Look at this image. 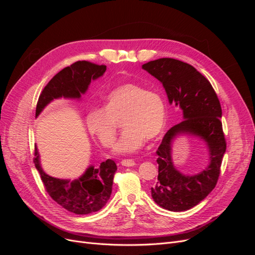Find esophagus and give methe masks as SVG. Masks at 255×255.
Returning a JSON list of instances; mask_svg holds the SVG:
<instances>
[{
  "instance_id": "obj_1",
  "label": "esophagus",
  "mask_w": 255,
  "mask_h": 255,
  "mask_svg": "<svg viewBox=\"0 0 255 255\" xmlns=\"http://www.w3.org/2000/svg\"><path fill=\"white\" fill-rule=\"evenodd\" d=\"M121 165L126 166V167H132L135 165L134 159H129V158H125L121 160Z\"/></svg>"
}]
</instances>
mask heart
<instances>
[{"label": "heart", "mask_w": 255, "mask_h": 255, "mask_svg": "<svg viewBox=\"0 0 255 255\" xmlns=\"http://www.w3.org/2000/svg\"><path fill=\"white\" fill-rule=\"evenodd\" d=\"M121 118L125 130L116 145V152H136L146 138L154 139L163 132L166 123L164 99L139 84H122L106 96L103 110L91 111L87 115V127L105 148H112L117 138L116 121Z\"/></svg>", "instance_id": "b5f03b06"}]
</instances>
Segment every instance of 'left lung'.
<instances>
[{"instance_id": "left-lung-1", "label": "left lung", "mask_w": 255, "mask_h": 255, "mask_svg": "<svg viewBox=\"0 0 255 255\" xmlns=\"http://www.w3.org/2000/svg\"><path fill=\"white\" fill-rule=\"evenodd\" d=\"M142 69L163 84L169 103L180 106L184 117L165 134L156 151L158 176L151 187L152 198L165 210L187 211L206 198L219 179L227 149L219 99L205 76L184 61L159 58L142 65ZM181 133L200 136L210 150V165L198 175H182L173 166L171 142Z\"/></svg>"}]
</instances>
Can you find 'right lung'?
<instances>
[{
    "label": "right lung",
    "instance_id": "add662e5",
    "mask_svg": "<svg viewBox=\"0 0 255 255\" xmlns=\"http://www.w3.org/2000/svg\"><path fill=\"white\" fill-rule=\"evenodd\" d=\"M106 66L80 60L64 68L47 84L38 99L36 117L54 99H80L88 89L91 80L102 76ZM35 167L49 196L65 210L76 215H87L101 210L112 195L113 181L117 166L107 159L99 167L90 166L80 179L72 182L59 180L45 173L39 163V154L35 146Z\"/></svg>",
    "mask_w": 255,
    "mask_h": 255
}]
</instances>
